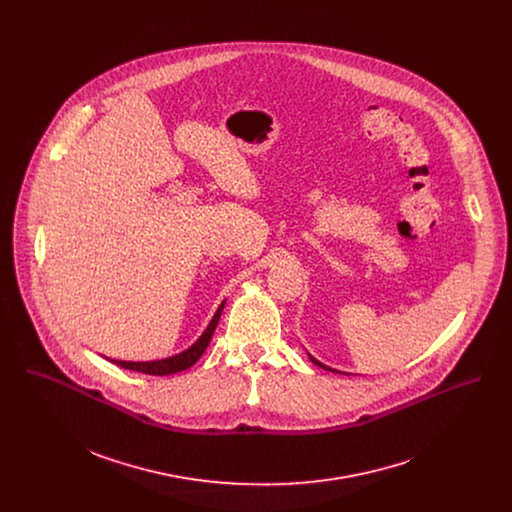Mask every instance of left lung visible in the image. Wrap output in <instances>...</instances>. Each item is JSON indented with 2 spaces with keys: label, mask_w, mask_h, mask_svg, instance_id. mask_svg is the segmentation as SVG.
I'll use <instances>...</instances> for the list:
<instances>
[{
  "label": "left lung",
  "mask_w": 512,
  "mask_h": 512,
  "mask_svg": "<svg viewBox=\"0 0 512 512\" xmlns=\"http://www.w3.org/2000/svg\"><path fill=\"white\" fill-rule=\"evenodd\" d=\"M307 357H309V361L313 363V365L321 366V368H325V370H331V372H339V370H335V368H331V366L323 365V363H319L315 357H311L309 353H307ZM341 374H345V372H341Z\"/></svg>",
  "instance_id": "left-lung-1"
}]
</instances>
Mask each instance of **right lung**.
I'll list each match as a JSON object with an SVG mask.
<instances>
[{
	"mask_svg": "<svg viewBox=\"0 0 512 512\" xmlns=\"http://www.w3.org/2000/svg\"><path fill=\"white\" fill-rule=\"evenodd\" d=\"M224 303H226V299L220 303L219 309L215 311V315H213L211 323L207 325V329L203 331V335L189 349H185V351H181V353H177L173 357L157 359V361H116V359H108V361L114 363V365L122 366V368L144 372V374H153V376H167V374H175V372L187 370L189 366L195 365L201 359V355L209 347V343L213 339V333H215V329L219 325Z\"/></svg>",
	"mask_w": 512,
	"mask_h": 512,
	"instance_id": "add662e5",
	"label": "right lung"
}]
</instances>
